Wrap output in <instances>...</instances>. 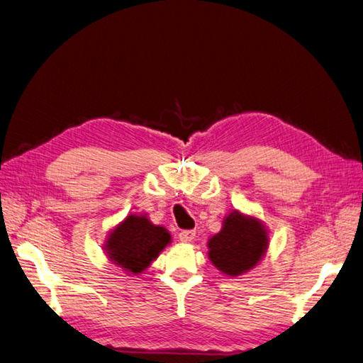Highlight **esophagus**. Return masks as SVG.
<instances>
[{"label":"esophagus","instance_id":"obj_1","mask_svg":"<svg viewBox=\"0 0 363 363\" xmlns=\"http://www.w3.org/2000/svg\"><path fill=\"white\" fill-rule=\"evenodd\" d=\"M194 236H196V231L194 230H182L179 233V240L184 244H190V242H193Z\"/></svg>","mask_w":363,"mask_h":363}]
</instances>
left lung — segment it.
<instances>
[{"label": "left lung", "instance_id": "left-lung-1", "mask_svg": "<svg viewBox=\"0 0 363 363\" xmlns=\"http://www.w3.org/2000/svg\"><path fill=\"white\" fill-rule=\"evenodd\" d=\"M268 244L270 238L262 220L233 210L219 233L208 239L207 255L222 274L235 277L253 270L265 256Z\"/></svg>", "mask_w": 363, "mask_h": 363}]
</instances>
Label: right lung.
Returning <instances> with one entry per match:
<instances>
[{"label": "right lung", "instance_id": "add662e5", "mask_svg": "<svg viewBox=\"0 0 363 363\" xmlns=\"http://www.w3.org/2000/svg\"><path fill=\"white\" fill-rule=\"evenodd\" d=\"M170 242L165 227L152 224L147 215H128L110 231L104 250L110 262L136 276L147 270Z\"/></svg>", "mask_w": 363, "mask_h": 363}]
</instances>
